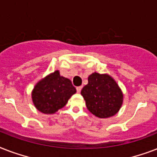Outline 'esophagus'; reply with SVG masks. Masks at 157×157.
I'll list each match as a JSON object with an SVG mask.
<instances>
[{
    "label": "esophagus",
    "instance_id": "1",
    "mask_svg": "<svg viewBox=\"0 0 157 157\" xmlns=\"http://www.w3.org/2000/svg\"><path fill=\"white\" fill-rule=\"evenodd\" d=\"M81 89H82V86H78V87H76V91H77L78 93H80L81 90Z\"/></svg>",
    "mask_w": 157,
    "mask_h": 157
}]
</instances>
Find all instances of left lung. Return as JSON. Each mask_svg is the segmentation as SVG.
<instances>
[{
    "label": "left lung",
    "instance_id": "left-lung-1",
    "mask_svg": "<svg viewBox=\"0 0 157 157\" xmlns=\"http://www.w3.org/2000/svg\"><path fill=\"white\" fill-rule=\"evenodd\" d=\"M81 95L89 111L99 118L117 114L123 103L121 90L107 74H91L88 77V84L81 90Z\"/></svg>",
    "mask_w": 157,
    "mask_h": 157
}]
</instances>
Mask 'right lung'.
<instances>
[{"label":"right lung","mask_w":157,"mask_h":157,"mask_svg":"<svg viewBox=\"0 0 157 157\" xmlns=\"http://www.w3.org/2000/svg\"><path fill=\"white\" fill-rule=\"evenodd\" d=\"M76 92L71 81L60 76L59 71H55L36 85L32 92V98L38 111L45 114H53L63 107Z\"/></svg>","instance_id":"obj_1"}]
</instances>
